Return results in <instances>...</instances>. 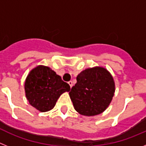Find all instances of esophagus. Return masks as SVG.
<instances>
[{"label": "esophagus", "instance_id": "1", "mask_svg": "<svg viewBox=\"0 0 146 146\" xmlns=\"http://www.w3.org/2000/svg\"><path fill=\"white\" fill-rule=\"evenodd\" d=\"M68 83H69V85L70 86L71 88H72V86H73V85H74L73 84V82H72V81H69V82H68Z\"/></svg>", "mask_w": 146, "mask_h": 146}]
</instances>
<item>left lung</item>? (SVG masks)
I'll list each match as a JSON object with an SVG mask.
<instances>
[{
    "label": "left lung",
    "instance_id": "1",
    "mask_svg": "<svg viewBox=\"0 0 146 146\" xmlns=\"http://www.w3.org/2000/svg\"><path fill=\"white\" fill-rule=\"evenodd\" d=\"M115 91V81L110 72L102 66H95L77 75V83L69 94L77 113L94 116L108 108Z\"/></svg>",
    "mask_w": 146,
    "mask_h": 146
}]
</instances>
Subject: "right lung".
Wrapping results in <instances>:
<instances>
[{"instance_id":"1","label":"right lung","mask_w":146,"mask_h":146,"mask_svg":"<svg viewBox=\"0 0 146 146\" xmlns=\"http://www.w3.org/2000/svg\"><path fill=\"white\" fill-rule=\"evenodd\" d=\"M70 86L49 66L38 65L28 73L25 92L29 104L40 112L50 111L62 94L69 92Z\"/></svg>"}]
</instances>
